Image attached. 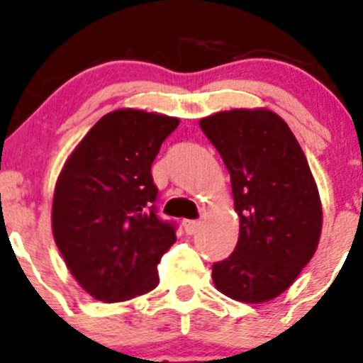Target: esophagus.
<instances>
[{
  "mask_svg": "<svg viewBox=\"0 0 363 363\" xmlns=\"http://www.w3.org/2000/svg\"><path fill=\"white\" fill-rule=\"evenodd\" d=\"M182 227H184V230H186V234H195L196 230H199V227H200V221L199 220H184L182 221Z\"/></svg>",
  "mask_w": 363,
  "mask_h": 363,
  "instance_id": "1",
  "label": "esophagus"
}]
</instances>
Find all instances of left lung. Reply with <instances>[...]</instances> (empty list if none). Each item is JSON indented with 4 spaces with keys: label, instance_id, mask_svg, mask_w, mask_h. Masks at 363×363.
I'll list each match as a JSON object with an SVG mask.
<instances>
[{
    "label": "left lung",
    "instance_id": "1",
    "mask_svg": "<svg viewBox=\"0 0 363 363\" xmlns=\"http://www.w3.org/2000/svg\"><path fill=\"white\" fill-rule=\"evenodd\" d=\"M230 174L239 238L213 264L225 296L262 303L296 280L318 248L323 211L312 172L289 125L269 110H230L200 121Z\"/></svg>",
    "mask_w": 363,
    "mask_h": 363
}]
</instances>
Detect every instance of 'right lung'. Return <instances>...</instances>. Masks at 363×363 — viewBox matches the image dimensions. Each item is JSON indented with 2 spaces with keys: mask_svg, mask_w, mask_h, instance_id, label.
<instances>
[{
  "mask_svg": "<svg viewBox=\"0 0 363 363\" xmlns=\"http://www.w3.org/2000/svg\"><path fill=\"white\" fill-rule=\"evenodd\" d=\"M179 121L140 110L104 115L67 160L52 199V234L74 279L96 300L152 291L177 225L157 214L154 160Z\"/></svg>",
  "mask_w": 363,
  "mask_h": 363,
  "instance_id": "right-lung-1",
  "label": "right lung"
}]
</instances>
